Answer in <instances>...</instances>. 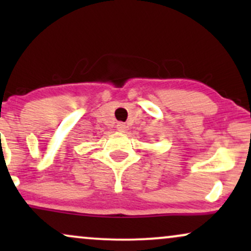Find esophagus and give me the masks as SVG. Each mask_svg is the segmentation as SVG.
<instances>
[{
    "instance_id": "1",
    "label": "esophagus",
    "mask_w": 251,
    "mask_h": 251,
    "mask_svg": "<svg viewBox=\"0 0 251 251\" xmlns=\"http://www.w3.org/2000/svg\"><path fill=\"white\" fill-rule=\"evenodd\" d=\"M117 129L119 132H125L126 131V125L125 123H118L117 124Z\"/></svg>"
}]
</instances>
